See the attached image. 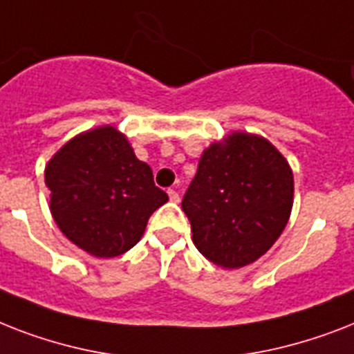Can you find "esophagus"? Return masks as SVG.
I'll return each instance as SVG.
<instances>
[{
    "mask_svg": "<svg viewBox=\"0 0 354 354\" xmlns=\"http://www.w3.org/2000/svg\"><path fill=\"white\" fill-rule=\"evenodd\" d=\"M167 193H169V198H171V202H174V204H178V202H180V194H178L174 189H169Z\"/></svg>",
    "mask_w": 354,
    "mask_h": 354,
    "instance_id": "1",
    "label": "esophagus"
}]
</instances>
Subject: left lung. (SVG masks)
<instances>
[{
	"label": "left lung",
	"instance_id": "8db88e82",
	"mask_svg": "<svg viewBox=\"0 0 354 354\" xmlns=\"http://www.w3.org/2000/svg\"><path fill=\"white\" fill-rule=\"evenodd\" d=\"M292 204L294 176L283 154L261 136L233 132L204 150L182 209L198 252L232 270L274 246Z\"/></svg>",
	"mask_w": 354,
	"mask_h": 354
}]
</instances>
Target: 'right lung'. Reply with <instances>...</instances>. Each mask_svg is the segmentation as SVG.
Returning a JSON list of instances; mask_svg holds the SVG:
<instances>
[{"label": "right lung", "instance_id": "obj_1", "mask_svg": "<svg viewBox=\"0 0 354 354\" xmlns=\"http://www.w3.org/2000/svg\"><path fill=\"white\" fill-rule=\"evenodd\" d=\"M49 209L69 241L93 257H118L143 236L169 196L115 127L69 139L46 167Z\"/></svg>", "mask_w": 354, "mask_h": 354}]
</instances>
